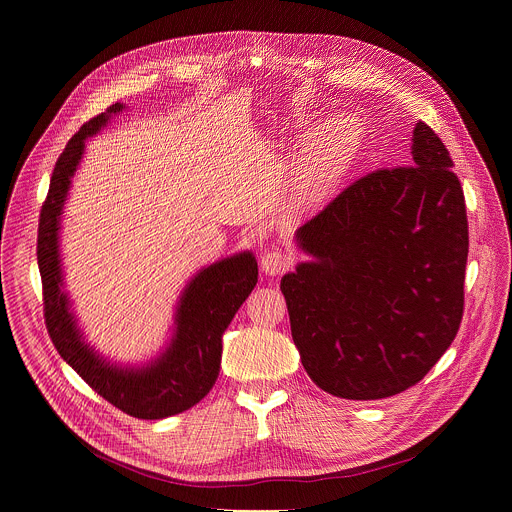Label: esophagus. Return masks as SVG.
Segmentation results:
<instances>
[{
	"label": "esophagus",
	"instance_id": "esophagus-1",
	"mask_svg": "<svg viewBox=\"0 0 512 512\" xmlns=\"http://www.w3.org/2000/svg\"><path fill=\"white\" fill-rule=\"evenodd\" d=\"M291 265V257L281 253L279 249H271V251H265L261 255V269L267 273V275H279L283 273L287 267Z\"/></svg>",
	"mask_w": 512,
	"mask_h": 512
}]
</instances>
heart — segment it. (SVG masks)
<instances>
[{
    "label": "heart",
    "instance_id": "1",
    "mask_svg": "<svg viewBox=\"0 0 512 512\" xmlns=\"http://www.w3.org/2000/svg\"><path fill=\"white\" fill-rule=\"evenodd\" d=\"M356 139V129L350 119L338 117L330 121L318 135L314 150L304 168V182L312 188L322 186L342 164Z\"/></svg>",
    "mask_w": 512,
    "mask_h": 512
}]
</instances>
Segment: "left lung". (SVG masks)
Returning a JSON list of instances; mask_svg holds the SVG:
<instances>
[{
  "label": "left lung",
  "mask_w": 512,
  "mask_h": 512,
  "mask_svg": "<svg viewBox=\"0 0 512 512\" xmlns=\"http://www.w3.org/2000/svg\"><path fill=\"white\" fill-rule=\"evenodd\" d=\"M442 139L415 123L409 166L377 170L302 225L308 257L281 277L310 379L369 401L419 383L458 334L468 221Z\"/></svg>",
  "instance_id": "1"
}]
</instances>
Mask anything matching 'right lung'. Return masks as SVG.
Returning <instances> with one entry per match:
<instances>
[{
	"mask_svg": "<svg viewBox=\"0 0 512 512\" xmlns=\"http://www.w3.org/2000/svg\"><path fill=\"white\" fill-rule=\"evenodd\" d=\"M125 109V103H115L85 123L54 166L38 227L44 316L58 354L89 387L131 417L164 419L194 407L212 389L221 373L223 334L257 285L259 269L249 249L200 267L176 300L166 344L143 362L113 360L87 340L64 281L62 218L87 139Z\"/></svg>",
	"mask_w": 512,
	"mask_h": 512,
	"instance_id": "right-lung-1",
	"label": "right lung"
}]
</instances>
